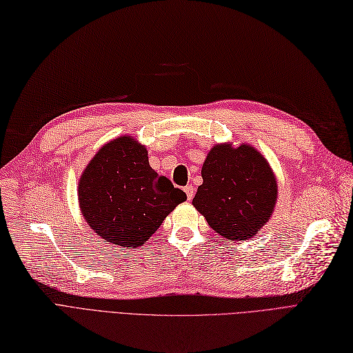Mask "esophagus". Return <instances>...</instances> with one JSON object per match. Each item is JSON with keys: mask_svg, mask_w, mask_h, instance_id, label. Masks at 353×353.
<instances>
[{"mask_svg": "<svg viewBox=\"0 0 353 353\" xmlns=\"http://www.w3.org/2000/svg\"><path fill=\"white\" fill-rule=\"evenodd\" d=\"M185 193H186V196H188V201H190L193 198V195H195V189H193L192 185H189V186L185 188Z\"/></svg>", "mask_w": 353, "mask_h": 353, "instance_id": "1", "label": "esophagus"}]
</instances>
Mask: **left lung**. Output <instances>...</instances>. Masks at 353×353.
I'll list each match as a JSON object with an SVG mask.
<instances>
[{
    "label": "left lung",
    "instance_id": "8db88e82",
    "mask_svg": "<svg viewBox=\"0 0 353 353\" xmlns=\"http://www.w3.org/2000/svg\"><path fill=\"white\" fill-rule=\"evenodd\" d=\"M192 203L212 230L232 242L254 237L274 211L277 180L254 146L219 143L202 165Z\"/></svg>",
    "mask_w": 353,
    "mask_h": 353
}]
</instances>
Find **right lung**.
<instances>
[{
  "label": "right lung",
  "mask_w": 353,
  "mask_h": 353,
  "mask_svg": "<svg viewBox=\"0 0 353 353\" xmlns=\"http://www.w3.org/2000/svg\"><path fill=\"white\" fill-rule=\"evenodd\" d=\"M88 225L112 245L142 246L186 193L150 167L145 146L130 136L105 143L79 180Z\"/></svg>",
  "instance_id": "1"
}]
</instances>
